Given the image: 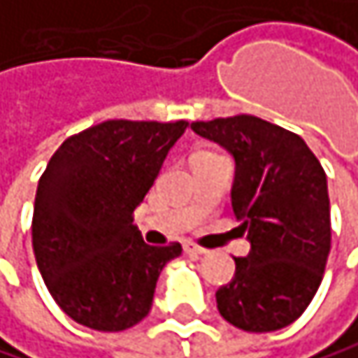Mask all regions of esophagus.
Wrapping results in <instances>:
<instances>
[{"mask_svg": "<svg viewBox=\"0 0 358 358\" xmlns=\"http://www.w3.org/2000/svg\"><path fill=\"white\" fill-rule=\"evenodd\" d=\"M185 252H187V254H191V256H203V254H208L206 250L197 248L195 243H187V245H185Z\"/></svg>", "mask_w": 358, "mask_h": 358, "instance_id": "34e87169", "label": "esophagus"}]
</instances>
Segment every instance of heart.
<instances>
[{
    "label": "heart",
    "mask_w": 358,
    "mask_h": 358,
    "mask_svg": "<svg viewBox=\"0 0 358 358\" xmlns=\"http://www.w3.org/2000/svg\"><path fill=\"white\" fill-rule=\"evenodd\" d=\"M199 152H203V150H199Z\"/></svg>",
    "instance_id": "heart-1"
}]
</instances>
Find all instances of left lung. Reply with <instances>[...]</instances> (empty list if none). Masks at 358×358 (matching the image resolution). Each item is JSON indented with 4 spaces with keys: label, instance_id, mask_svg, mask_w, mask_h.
I'll return each mask as SVG.
<instances>
[{
    "label": "left lung",
    "instance_id": "left-lung-1",
    "mask_svg": "<svg viewBox=\"0 0 358 358\" xmlns=\"http://www.w3.org/2000/svg\"><path fill=\"white\" fill-rule=\"evenodd\" d=\"M235 159L231 203L252 245L216 292L220 315L243 331H277L315 298L331 248L327 176L306 142L254 115L191 123Z\"/></svg>",
    "mask_w": 358,
    "mask_h": 358
}]
</instances>
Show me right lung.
Masks as SVG:
<instances>
[{
  "mask_svg": "<svg viewBox=\"0 0 358 358\" xmlns=\"http://www.w3.org/2000/svg\"><path fill=\"white\" fill-rule=\"evenodd\" d=\"M187 121L110 119L66 138L39 178L33 252L56 304L79 325L123 331L150 306L180 243L146 245L134 210L144 201Z\"/></svg>",
  "mask_w": 358,
  "mask_h": 358,
  "instance_id": "1",
  "label": "right lung"
}]
</instances>
